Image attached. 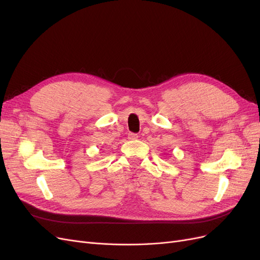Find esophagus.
I'll return each instance as SVG.
<instances>
[{
	"mask_svg": "<svg viewBox=\"0 0 260 260\" xmlns=\"http://www.w3.org/2000/svg\"><path fill=\"white\" fill-rule=\"evenodd\" d=\"M128 139H129V140H136V139H138V135H137V133L130 132L129 135H128Z\"/></svg>",
	"mask_w": 260,
	"mask_h": 260,
	"instance_id": "esophagus-1",
	"label": "esophagus"
}]
</instances>
